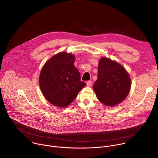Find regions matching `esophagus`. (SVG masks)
<instances>
[{
    "mask_svg": "<svg viewBox=\"0 0 158 158\" xmlns=\"http://www.w3.org/2000/svg\"><path fill=\"white\" fill-rule=\"evenodd\" d=\"M92 84H93V82L91 81H87V82H86V85H87V86H88V87L92 85Z\"/></svg>",
    "mask_w": 158,
    "mask_h": 158,
    "instance_id": "esophagus-1",
    "label": "esophagus"
}]
</instances>
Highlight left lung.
I'll list each match as a JSON object with an SVG mask.
<instances>
[{"mask_svg":"<svg viewBox=\"0 0 158 158\" xmlns=\"http://www.w3.org/2000/svg\"><path fill=\"white\" fill-rule=\"evenodd\" d=\"M131 86L130 76L119 63L107 57L101 58L93 89L101 103L107 106L119 104L127 96Z\"/></svg>","mask_w":158,"mask_h":158,"instance_id":"1","label":"left lung"}]
</instances>
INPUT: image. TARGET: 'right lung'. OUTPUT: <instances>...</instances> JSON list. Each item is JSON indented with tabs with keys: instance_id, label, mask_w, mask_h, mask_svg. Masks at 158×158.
Segmentation results:
<instances>
[{
	"instance_id": "right-lung-1",
	"label": "right lung",
	"mask_w": 158,
	"mask_h": 158,
	"mask_svg": "<svg viewBox=\"0 0 158 158\" xmlns=\"http://www.w3.org/2000/svg\"><path fill=\"white\" fill-rule=\"evenodd\" d=\"M74 60L73 54L62 52L53 56L42 67L39 86L44 98L52 105L67 107L85 86V82L81 81Z\"/></svg>"
}]
</instances>
